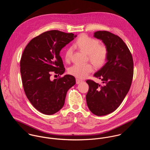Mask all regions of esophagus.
I'll use <instances>...</instances> for the list:
<instances>
[{
  "label": "esophagus",
  "instance_id": "esophagus-1",
  "mask_svg": "<svg viewBox=\"0 0 150 150\" xmlns=\"http://www.w3.org/2000/svg\"><path fill=\"white\" fill-rule=\"evenodd\" d=\"M83 81L81 80H80V79H76V84H79L82 83Z\"/></svg>",
  "mask_w": 150,
  "mask_h": 150
}]
</instances>
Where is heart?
<instances>
[{"instance_id":"1","label":"heart","mask_w":150,"mask_h":150,"mask_svg":"<svg viewBox=\"0 0 150 150\" xmlns=\"http://www.w3.org/2000/svg\"><path fill=\"white\" fill-rule=\"evenodd\" d=\"M73 47L88 54L89 60L96 67H100L105 64L107 57V50L103 45H99L97 40L81 35L76 41ZM72 50L67 49L64 54V60L69 62L71 58ZM93 71L90 64H74L69 69V73L79 79H84Z\"/></svg>"}]
</instances>
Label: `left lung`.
<instances>
[{
  "instance_id": "1",
  "label": "left lung",
  "mask_w": 150,
  "mask_h": 150,
  "mask_svg": "<svg viewBox=\"0 0 150 150\" xmlns=\"http://www.w3.org/2000/svg\"><path fill=\"white\" fill-rule=\"evenodd\" d=\"M94 38L102 40L107 50L106 63L93 75L103 86L86 80L89 90L87 106L95 115L102 116L114 111L128 92L133 76V61L128 47L118 36L107 31H97Z\"/></svg>"
}]
</instances>
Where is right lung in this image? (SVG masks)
Returning a JSON list of instances; mask_svg holds the SVG:
<instances>
[{"mask_svg":"<svg viewBox=\"0 0 150 150\" xmlns=\"http://www.w3.org/2000/svg\"><path fill=\"white\" fill-rule=\"evenodd\" d=\"M76 37L71 33L47 31L32 39L23 52L20 71L24 91L33 106L44 114L59 111L67 91L76 84L74 77L70 74L51 80L50 71L64 73L60 51Z\"/></svg>","mask_w":150,"mask_h":150,"instance_id":"obj_1","label":"right lung"}]
</instances>
